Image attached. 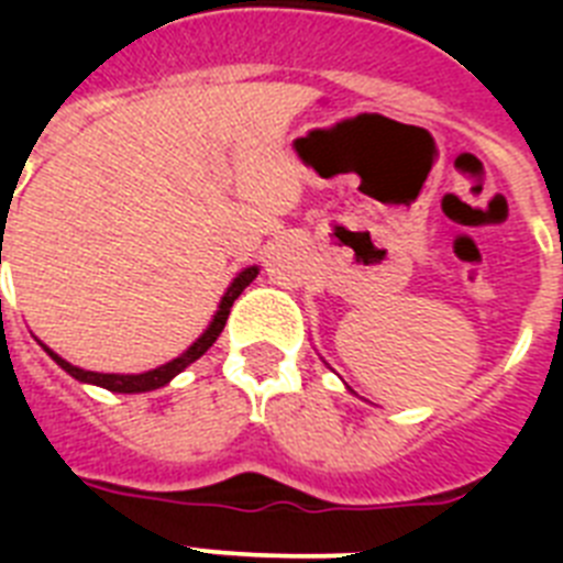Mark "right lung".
Segmentation results:
<instances>
[{
    "instance_id": "right-lung-1",
    "label": "right lung",
    "mask_w": 563,
    "mask_h": 563,
    "mask_svg": "<svg viewBox=\"0 0 563 563\" xmlns=\"http://www.w3.org/2000/svg\"><path fill=\"white\" fill-rule=\"evenodd\" d=\"M8 220V217H2V222ZM4 239V236H2ZM2 253V247H0ZM2 262V258H0ZM258 267H247V271L239 273L236 278H233V285L228 287V292L222 296L220 301V310H217V316H213L211 327H208L206 332H202V338H197V343H191L186 352H183L180 357H174L172 363H166V366H157V369L152 372H143V375H101V372H87V369H78V366H73V363H67L64 357H58L56 352H49L47 346V355L53 357V361L62 366L67 375H73L76 380H84V383H96V386H101V389H109V391H123V395H134V391H152V389H161V386H166L168 380H172L174 375H180L183 369H186L188 363H194L197 357L206 355L208 350L213 346V341L220 338V332L225 330V321L228 316H231V307L233 301L239 298V292L245 290L247 285H251L253 278H256Z\"/></svg>"
}]
</instances>
